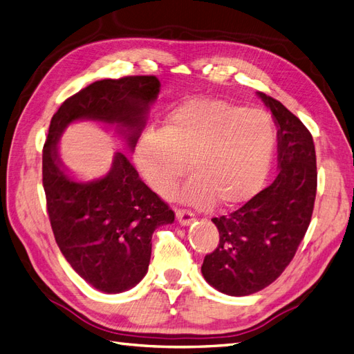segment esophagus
<instances>
[{
    "instance_id": "1",
    "label": "esophagus",
    "mask_w": 354,
    "mask_h": 354,
    "mask_svg": "<svg viewBox=\"0 0 354 354\" xmlns=\"http://www.w3.org/2000/svg\"><path fill=\"white\" fill-rule=\"evenodd\" d=\"M176 217H177L178 223L183 226H187L195 221V214L192 212H189V209H177Z\"/></svg>"
}]
</instances>
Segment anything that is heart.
<instances>
[{
	"label": "heart",
	"instance_id": "obj_1",
	"mask_svg": "<svg viewBox=\"0 0 354 354\" xmlns=\"http://www.w3.org/2000/svg\"><path fill=\"white\" fill-rule=\"evenodd\" d=\"M275 128L262 110L221 100H190L141 138L137 159L160 195L174 192L187 168L183 198L196 207L229 208L259 192L275 150ZM189 167H187V165Z\"/></svg>",
	"mask_w": 354,
	"mask_h": 354
}]
</instances>
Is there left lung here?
I'll list each match as a JSON object with an SVG mask.
<instances>
[{
  "label": "left lung",
  "mask_w": 354,
  "mask_h": 354,
  "mask_svg": "<svg viewBox=\"0 0 354 354\" xmlns=\"http://www.w3.org/2000/svg\"><path fill=\"white\" fill-rule=\"evenodd\" d=\"M277 127L279 174L236 212L212 218L218 244L201 266L205 281L229 296H247L275 281L311 222L317 190L310 131L280 101L257 92Z\"/></svg>",
  "instance_id": "8db88e82"
}]
</instances>
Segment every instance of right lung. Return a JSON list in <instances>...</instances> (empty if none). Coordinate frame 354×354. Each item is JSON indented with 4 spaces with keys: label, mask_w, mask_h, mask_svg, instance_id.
<instances>
[{
    "label": "right lung",
    "mask_w": 354,
    "mask_h": 354,
    "mask_svg": "<svg viewBox=\"0 0 354 354\" xmlns=\"http://www.w3.org/2000/svg\"><path fill=\"white\" fill-rule=\"evenodd\" d=\"M159 91L155 75L95 82L62 102L43 147V186L56 244L84 281L106 293L129 290L145 279L151 235L174 222V212L127 155L116 151L106 176L79 181L62 164L58 142L71 123L91 120L113 128L132 151Z\"/></svg>",
    "instance_id": "1"
}]
</instances>
